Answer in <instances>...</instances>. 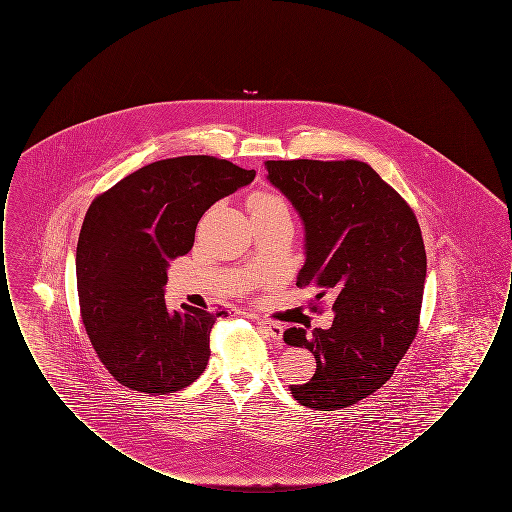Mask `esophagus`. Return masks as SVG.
<instances>
[{
	"label": "esophagus",
	"mask_w": 512,
	"mask_h": 512,
	"mask_svg": "<svg viewBox=\"0 0 512 512\" xmlns=\"http://www.w3.org/2000/svg\"><path fill=\"white\" fill-rule=\"evenodd\" d=\"M259 328L272 340H280L284 334V326L278 322H270V320H259Z\"/></svg>",
	"instance_id": "esophagus-1"
}]
</instances>
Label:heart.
I'll return each mask as SVG.
<instances>
[{
    "label": "heart",
    "mask_w": 512,
    "mask_h": 512,
    "mask_svg": "<svg viewBox=\"0 0 512 512\" xmlns=\"http://www.w3.org/2000/svg\"><path fill=\"white\" fill-rule=\"evenodd\" d=\"M249 209L251 215H265V213H274V211H286L290 213V205L286 203L284 197L270 194V192H255L249 197Z\"/></svg>",
    "instance_id": "obj_1"
}]
</instances>
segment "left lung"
<instances>
[{
  "instance_id": "8db88e82",
  "label": "left lung",
  "mask_w": 512,
  "mask_h": 512,
  "mask_svg": "<svg viewBox=\"0 0 512 512\" xmlns=\"http://www.w3.org/2000/svg\"><path fill=\"white\" fill-rule=\"evenodd\" d=\"M268 180L305 224L307 261L297 286L334 299L328 330L284 332L309 349L317 370L290 386L317 411L349 407L380 390L411 347L426 280V249L411 205L370 165L345 161H265Z\"/></svg>"
}]
</instances>
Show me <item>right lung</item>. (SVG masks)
<instances>
[{"instance_id":"right-lung-1","label":"right lung","mask_w":512,"mask_h":512,"mask_svg":"<svg viewBox=\"0 0 512 512\" xmlns=\"http://www.w3.org/2000/svg\"><path fill=\"white\" fill-rule=\"evenodd\" d=\"M255 171L211 155L155 161L99 194L76 245L80 317L99 361L130 390H182L205 370L217 313L169 311V261L194 245L195 226Z\"/></svg>"}]
</instances>
